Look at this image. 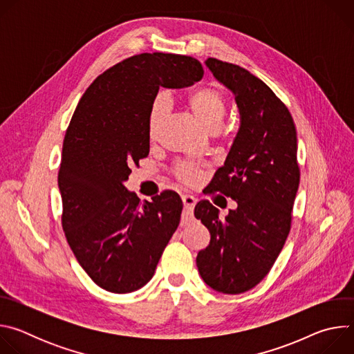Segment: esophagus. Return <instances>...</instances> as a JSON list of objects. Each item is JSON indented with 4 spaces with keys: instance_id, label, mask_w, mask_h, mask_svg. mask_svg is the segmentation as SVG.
Returning a JSON list of instances; mask_svg holds the SVG:
<instances>
[{
    "instance_id": "obj_1",
    "label": "esophagus",
    "mask_w": 354,
    "mask_h": 354,
    "mask_svg": "<svg viewBox=\"0 0 354 354\" xmlns=\"http://www.w3.org/2000/svg\"><path fill=\"white\" fill-rule=\"evenodd\" d=\"M182 201H183V207H185V214L186 216H192L193 209L196 206V197L192 194H183L182 196Z\"/></svg>"
}]
</instances>
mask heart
<instances>
[{
	"instance_id": "b5f03b06",
	"label": "heart",
	"mask_w": 354,
	"mask_h": 354,
	"mask_svg": "<svg viewBox=\"0 0 354 354\" xmlns=\"http://www.w3.org/2000/svg\"><path fill=\"white\" fill-rule=\"evenodd\" d=\"M186 105L190 109L198 124L207 130L218 126L224 112H225V96L223 91L214 85L201 86L190 92L186 97ZM165 97L158 95L153 105L149 108L148 115V136L153 138L156 126L164 112ZM175 178L185 185H196L203 179V171L192 161H182L174 168Z\"/></svg>"
}]
</instances>
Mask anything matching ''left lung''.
<instances>
[{
    "instance_id": "left-lung-1",
    "label": "left lung",
    "mask_w": 354,
    "mask_h": 354,
    "mask_svg": "<svg viewBox=\"0 0 354 354\" xmlns=\"http://www.w3.org/2000/svg\"><path fill=\"white\" fill-rule=\"evenodd\" d=\"M206 64L241 111L239 131L207 193L231 197L238 207L221 220L209 200L196 205L194 217L212 235L196 265L213 290L241 294L270 272L288 236L299 185L297 131L288 108L257 75L213 57Z\"/></svg>"
}]
</instances>
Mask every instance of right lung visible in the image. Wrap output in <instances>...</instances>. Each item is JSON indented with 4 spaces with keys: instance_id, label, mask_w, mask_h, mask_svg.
Masks as SVG:
<instances>
[{
    "instance_id": "add662e5",
    "label": "right lung",
    "mask_w": 354,
    "mask_h": 354,
    "mask_svg": "<svg viewBox=\"0 0 354 354\" xmlns=\"http://www.w3.org/2000/svg\"><path fill=\"white\" fill-rule=\"evenodd\" d=\"M203 74L194 57L141 53L97 75L80 99L59 169L62 225L100 288L124 294L147 284L179 225L176 192L140 201L123 182L149 153L148 115L160 86H189Z\"/></svg>"
}]
</instances>
